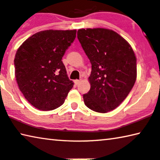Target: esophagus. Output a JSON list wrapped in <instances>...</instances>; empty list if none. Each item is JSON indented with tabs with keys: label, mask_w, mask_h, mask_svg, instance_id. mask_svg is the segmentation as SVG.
Returning a JSON list of instances; mask_svg holds the SVG:
<instances>
[{
	"label": "esophagus",
	"mask_w": 160,
	"mask_h": 160,
	"mask_svg": "<svg viewBox=\"0 0 160 160\" xmlns=\"http://www.w3.org/2000/svg\"><path fill=\"white\" fill-rule=\"evenodd\" d=\"M81 82H82V80H81V79H80V80H75V81H74V83H76V84L77 85V84H78V83H79Z\"/></svg>",
	"instance_id": "1"
}]
</instances>
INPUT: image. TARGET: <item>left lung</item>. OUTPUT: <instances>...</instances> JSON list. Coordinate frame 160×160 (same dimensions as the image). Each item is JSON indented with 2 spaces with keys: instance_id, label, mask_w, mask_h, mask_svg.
<instances>
[{
  "instance_id": "8db88e82",
  "label": "left lung",
  "mask_w": 160,
  "mask_h": 160,
  "mask_svg": "<svg viewBox=\"0 0 160 160\" xmlns=\"http://www.w3.org/2000/svg\"><path fill=\"white\" fill-rule=\"evenodd\" d=\"M77 37L92 63L91 88L83 94L85 105L107 113L128 96L137 78V58L129 43L107 28L79 29Z\"/></svg>"
}]
</instances>
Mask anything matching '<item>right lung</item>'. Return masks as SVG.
Wrapping results in <instances>:
<instances>
[{"instance_id": "1", "label": "right lung", "mask_w": 160, "mask_h": 160, "mask_svg": "<svg viewBox=\"0 0 160 160\" xmlns=\"http://www.w3.org/2000/svg\"><path fill=\"white\" fill-rule=\"evenodd\" d=\"M77 30H46L24 41L14 59L15 76L27 101L42 111L64 103L73 83L69 80L62 57L76 38Z\"/></svg>"}]
</instances>
